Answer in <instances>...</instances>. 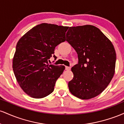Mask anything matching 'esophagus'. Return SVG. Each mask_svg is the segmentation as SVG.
<instances>
[{
  "label": "esophagus",
  "instance_id": "esophagus-1",
  "mask_svg": "<svg viewBox=\"0 0 124 124\" xmlns=\"http://www.w3.org/2000/svg\"><path fill=\"white\" fill-rule=\"evenodd\" d=\"M65 69H66V70H70V67H69V66H65Z\"/></svg>",
  "mask_w": 124,
  "mask_h": 124
}]
</instances>
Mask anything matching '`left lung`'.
Instances as JSON below:
<instances>
[{"label":"left lung","mask_w":124,"mask_h":124,"mask_svg":"<svg viewBox=\"0 0 124 124\" xmlns=\"http://www.w3.org/2000/svg\"><path fill=\"white\" fill-rule=\"evenodd\" d=\"M66 41L79 59L72 68L73 78L68 83L70 93L83 100L95 97L104 90L114 75L116 53L112 42L92 25L69 27Z\"/></svg>","instance_id":"8db88e82"}]
</instances>
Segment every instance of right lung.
<instances>
[{
  "label": "right lung",
  "mask_w": 124,
  "mask_h": 124,
  "mask_svg": "<svg viewBox=\"0 0 124 124\" xmlns=\"http://www.w3.org/2000/svg\"><path fill=\"white\" fill-rule=\"evenodd\" d=\"M69 27L42 23L31 28L18 41L13 59V69L20 86L35 99L52 93L65 66L48 64L55 48L66 41Z\"/></svg>",
  "instance_id": "right-lung-1"
}]
</instances>
